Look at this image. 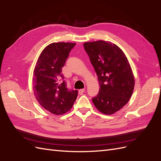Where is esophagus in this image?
Listing matches in <instances>:
<instances>
[{
  "label": "esophagus",
  "instance_id": "esophagus-1",
  "mask_svg": "<svg viewBox=\"0 0 161 161\" xmlns=\"http://www.w3.org/2000/svg\"><path fill=\"white\" fill-rule=\"evenodd\" d=\"M85 89H81L79 90V91H78V93H79L80 95H82V94L85 92Z\"/></svg>",
  "mask_w": 161,
  "mask_h": 161
}]
</instances>
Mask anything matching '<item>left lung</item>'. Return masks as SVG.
Listing matches in <instances>:
<instances>
[{
	"instance_id": "left-lung-1",
	"label": "left lung",
	"mask_w": 161,
	"mask_h": 161,
	"mask_svg": "<svg viewBox=\"0 0 161 161\" xmlns=\"http://www.w3.org/2000/svg\"><path fill=\"white\" fill-rule=\"evenodd\" d=\"M84 48L100 85L93 103L104 114H113L127 104L132 94L135 78L130 65L123 51L110 42H86Z\"/></svg>"
}]
</instances>
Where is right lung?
<instances>
[{"label":"right lung","mask_w":161,"mask_h":161,"mask_svg":"<svg viewBox=\"0 0 161 161\" xmlns=\"http://www.w3.org/2000/svg\"><path fill=\"white\" fill-rule=\"evenodd\" d=\"M75 43H53L42 51L33 72L35 97L47 111L63 115L69 111L75 102L77 90L69 89L63 75L62 68Z\"/></svg>","instance_id":"right-lung-1"}]
</instances>
